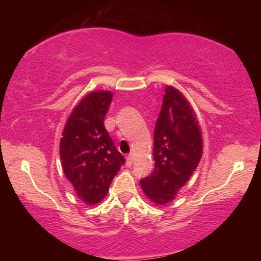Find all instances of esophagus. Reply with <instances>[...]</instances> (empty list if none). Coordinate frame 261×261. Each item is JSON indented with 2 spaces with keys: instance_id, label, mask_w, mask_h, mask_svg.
I'll use <instances>...</instances> for the list:
<instances>
[{
  "instance_id": "1",
  "label": "esophagus",
  "mask_w": 261,
  "mask_h": 261,
  "mask_svg": "<svg viewBox=\"0 0 261 261\" xmlns=\"http://www.w3.org/2000/svg\"><path fill=\"white\" fill-rule=\"evenodd\" d=\"M132 163H134V154L130 153L126 155V166L131 167Z\"/></svg>"
}]
</instances>
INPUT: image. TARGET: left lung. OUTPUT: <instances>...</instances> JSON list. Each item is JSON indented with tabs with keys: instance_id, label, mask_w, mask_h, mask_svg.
I'll return each mask as SVG.
<instances>
[{
	"instance_id": "left-lung-1",
	"label": "left lung",
	"mask_w": 261,
	"mask_h": 261,
	"mask_svg": "<svg viewBox=\"0 0 261 261\" xmlns=\"http://www.w3.org/2000/svg\"><path fill=\"white\" fill-rule=\"evenodd\" d=\"M202 153L200 127L187 99L166 87L154 127V170L140 179L145 194L158 205L174 199L196 170Z\"/></svg>"
}]
</instances>
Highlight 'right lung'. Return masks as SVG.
Masks as SVG:
<instances>
[{
	"label": "right lung",
	"instance_id": "obj_1",
	"mask_svg": "<svg viewBox=\"0 0 261 261\" xmlns=\"http://www.w3.org/2000/svg\"><path fill=\"white\" fill-rule=\"evenodd\" d=\"M112 96L103 91L86 95L69 117L60 143L64 174L88 205L103 199L125 163L103 124Z\"/></svg>",
	"mask_w": 261,
	"mask_h": 261
}]
</instances>
